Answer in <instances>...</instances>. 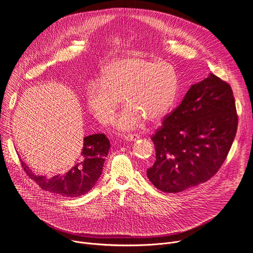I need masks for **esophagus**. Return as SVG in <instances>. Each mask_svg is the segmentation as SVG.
I'll list each match as a JSON object with an SVG mask.
<instances>
[{
  "label": "esophagus",
  "instance_id": "esophagus-1",
  "mask_svg": "<svg viewBox=\"0 0 253 253\" xmlns=\"http://www.w3.org/2000/svg\"><path fill=\"white\" fill-rule=\"evenodd\" d=\"M139 138H140V136H139L138 134H128V135L124 136V139H125L126 141H130V142L136 141V140L139 139Z\"/></svg>",
  "mask_w": 253,
  "mask_h": 253
}]
</instances>
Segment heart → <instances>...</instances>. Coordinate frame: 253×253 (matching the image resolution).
Returning <instances> with one entry per match:
<instances>
[{"instance_id":"heart-1","label":"heart","mask_w":253,"mask_h":253,"mask_svg":"<svg viewBox=\"0 0 253 253\" xmlns=\"http://www.w3.org/2000/svg\"><path fill=\"white\" fill-rule=\"evenodd\" d=\"M178 94V78L167 62L141 57H128L107 65L100 82L90 84L87 105L95 118L112 122L123 99L126 107L114 125L120 132L139 128L144 119L158 122L174 106Z\"/></svg>"}]
</instances>
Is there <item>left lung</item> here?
Returning a JSON list of instances; mask_svg holds the SVG:
<instances>
[{
	"mask_svg": "<svg viewBox=\"0 0 253 253\" xmlns=\"http://www.w3.org/2000/svg\"><path fill=\"white\" fill-rule=\"evenodd\" d=\"M237 124L229 84L210 73L191 85L152 136L156 160L147 169L151 183L163 192L177 193L207 181L226 159Z\"/></svg>",
	"mask_w": 253,
	"mask_h": 253,
	"instance_id": "1",
	"label": "left lung"
}]
</instances>
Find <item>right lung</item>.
Returning <instances> with one entry per match:
<instances>
[{"label":"right lung","instance_id":"obj_1","mask_svg":"<svg viewBox=\"0 0 253 253\" xmlns=\"http://www.w3.org/2000/svg\"><path fill=\"white\" fill-rule=\"evenodd\" d=\"M109 149V139L104 134H93L84 137L80 157L65 173L47 177L34 173L24 161L22 166L42 189L60 196L79 197L90 191L97 183Z\"/></svg>","mask_w":253,"mask_h":253}]
</instances>
